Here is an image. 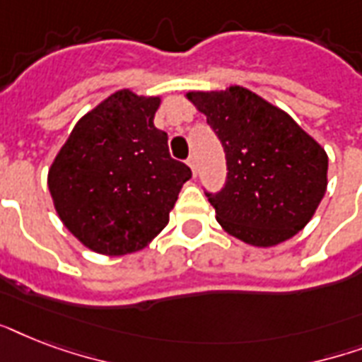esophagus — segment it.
Segmentation results:
<instances>
[{"label": "esophagus", "mask_w": 362, "mask_h": 362, "mask_svg": "<svg viewBox=\"0 0 362 362\" xmlns=\"http://www.w3.org/2000/svg\"><path fill=\"white\" fill-rule=\"evenodd\" d=\"M187 165L192 167L193 175H197V158H195V156H189V158H187Z\"/></svg>", "instance_id": "34e87169"}]
</instances>
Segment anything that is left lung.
<instances>
[{"instance_id": "8db88e82", "label": "left lung", "mask_w": 362, "mask_h": 362, "mask_svg": "<svg viewBox=\"0 0 362 362\" xmlns=\"http://www.w3.org/2000/svg\"><path fill=\"white\" fill-rule=\"evenodd\" d=\"M221 141L226 186L206 193L216 220L252 246H276L295 237L327 192L329 158L281 109L242 86L189 92Z\"/></svg>"}]
</instances>
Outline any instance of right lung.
<instances>
[{
    "label": "right lung",
    "mask_w": 362,
    "mask_h": 362,
    "mask_svg": "<svg viewBox=\"0 0 362 362\" xmlns=\"http://www.w3.org/2000/svg\"><path fill=\"white\" fill-rule=\"evenodd\" d=\"M161 99L120 90L84 115L48 169L64 226L92 252H139L169 223L192 169L153 125Z\"/></svg>",
    "instance_id": "add662e5"
}]
</instances>
